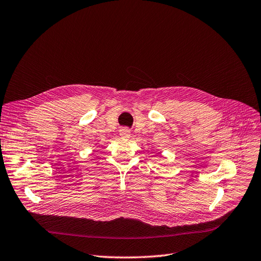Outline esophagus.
<instances>
[{"mask_svg": "<svg viewBox=\"0 0 261 261\" xmlns=\"http://www.w3.org/2000/svg\"><path fill=\"white\" fill-rule=\"evenodd\" d=\"M120 137L123 139H129L130 138V130L127 128H123L120 130Z\"/></svg>", "mask_w": 261, "mask_h": 261, "instance_id": "obj_1", "label": "esophagus"}]
</instances>
